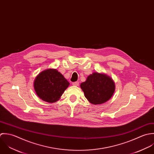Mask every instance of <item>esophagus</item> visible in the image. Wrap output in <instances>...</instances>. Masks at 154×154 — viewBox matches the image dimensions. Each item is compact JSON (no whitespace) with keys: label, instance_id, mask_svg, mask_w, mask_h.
Instances as JSON below:
<instances>
[{"label":"esophagus","instance_id":"1","mask_svg":"<svg viewBox=\"0 0 154 154\" xmlns=\"http://www.w3.org/2000/svg\"><path fill=\"white\" fill-rule=\"evenodd\" d=\"M72 85L75 86H78L79 85V82H73L72 83Z\"/></svg>","mask_w":154,"mask_h":154}]
</instances>
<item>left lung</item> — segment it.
Returning a JSON list of instances; mask_svg holds the SVG:
<instances>
[{
    "label": "left lung",
    "mask_w": 154,
    "mask_h": 154,
    "mask_svg": "<svg viewBox=\"0 0 154 154\" xmlns=\"http://www.w3.org/2000/svg\"><path fill=\"white\" fill-rule=\"evenodd\" d=\"M86 98L93 105H100L110 99L116 90L115 83L104 73L94 72L80 85Z\"/></svg>",
    "instance_id": "obj_1"
}]
</instances>
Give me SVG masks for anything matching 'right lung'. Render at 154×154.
Returning <instances> with one entry per match:
<instances>
[{"label": "right lung", "instance_id": "add662e5", "mask_svg": "<svg viewBox=\"0 0 154 154\" xmlns=\"http://www.w3.org/2000/svg\"><path fill=\"white\" fill-rule=\"evenodd\" d=\"M69 83L57 69H46L40 72L34 81V88L37 95L43 100L54 103L69 86Z\"/></svg>", "mask_w": 154, "mask_h": 154}]
</instances>
